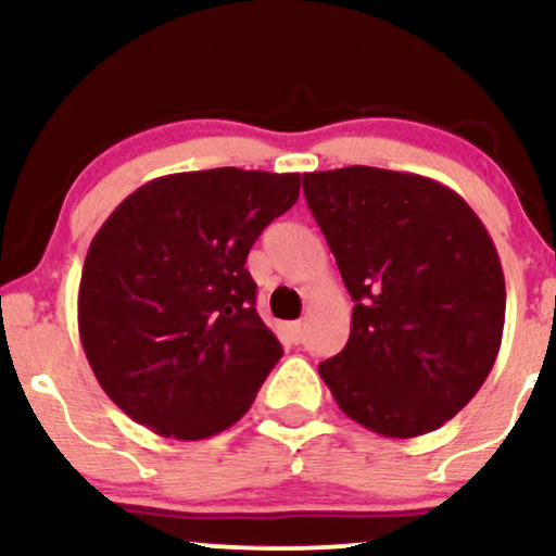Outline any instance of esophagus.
<instances>
[{"label":"esophagus","mask_w":556,"mask_h":556,"mask_svg":"<svg viewBox=\"0 0 556 556\" xmlns=\"http://www.w3.org/2000/svg\"><path fill=\"white\" fill-rule=\"evenodd\" d=\"M287 329H290V334H292V340L295 342H300L303 340V321H292V324H287Z\"/></svg>","instance_id":"34e87169"}]
</instances>
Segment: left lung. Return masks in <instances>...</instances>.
<instances>
[{"mask_svg": "<svg viewBox=\"0 0 556 556\" xmlns=\"http://www.w3.org/2000/svg\"><path fill=\"white\" fill-rule=\"evenodd\" d=\"M303 193L355 300L348 344L318 366L324 384L381 437L439 429L500 353L507 292L494 240L455 190L410 172H308Z\"/></svg>", "mask_w": 556, "mask_h": 556, "instance_id": "1", "label": "left lung"}]
</instances>
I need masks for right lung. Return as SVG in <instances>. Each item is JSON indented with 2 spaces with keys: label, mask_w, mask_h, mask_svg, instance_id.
<instances>
[{
  "label": "right lung",
  "mask_w": 556,
  "mask_h": 556,
  "mask_svg": "<svg viewBox=\"0 0 556 556\" xmlns=\"http://www.w3.org/2000/svg\"><path fill=\"white\" fill-rule=\"evenodd\" d=\"M298 195V172H177L140 185L99 227L78 329L96 381L125 416L180 442L245 416L282 358L245 258Z\"/></svg>",
  "instance_id": "right-lung-1"
}]
</instances>
